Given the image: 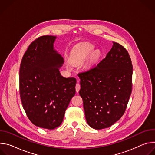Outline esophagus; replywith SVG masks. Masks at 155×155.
Segmentation results:
<instances>
[{
  "label": "esophagus",
  "mask_w": 155,
  "mask_h": 155,
  "mask_svg": "<svg viewBox=\"0 0 155 155\" xmlns=\"http://www.w3.org/2000/svg\"><path fill=\"white\" fill-rule=\"evenodd\" d=\"M80 90V85L78 84V83H77L76 86H75V90H76V92H78L79 90Z\"/></svg>",
  "instance_id": "34e87169"
}]
</instances>
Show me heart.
<instances>
[{
  "instance_id": "b5f03b06",
  "label": "heart",
  "mask_w": 155,
  "mask_h": 155,
  "mask_svg": "<svg viewBox=\"0 0 155 155\" xmlns=\"http://www.w3.org/2000/svg\"><path fill=\"white\" fill-rule=\"evenodd\" d=\"M94 47L90 43H82L75 46L71 54L69 61L72 64H78L83 62L87 58L86 64L90 66L94 64L99 59L100 51L98 50L92 51Z\"/></svg>"
}]
</instances>
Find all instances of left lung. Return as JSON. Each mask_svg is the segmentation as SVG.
Here are the masks:
<instances>
[{"label":"left lung","mask_w":155,"mask_h":155,"mask_svg":"<svg viewBox=\"0 0 155 155\" xmlns=\"http://www.w3.org/2000/svg\"><path fill=\"white\" fill-rule=\"evenodd\" d=\"M113 43L97 65L78 74L86 121L97 130L111 126L121 118L132 92L130 58L124 47Z\"/></svg>","instance_id":"obj_1"}]
</instances>
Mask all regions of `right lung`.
Instances as JSON below:
<instances>
[{
  "mask_svg": "<svg viewBox=\"0 0 155 155\" xmlns=\"http://www.w3.org/2000/svg\"><path fill=\"white\" fill-rule=\"evenodd\" d=\"M56 38L43 35L33 41L19 68V94L25 111L34 125L50 130L62 123L77 82L59 72L64 59L54 50Z\"/></svg>",
  "mask_w": 155,
  "mask_h": 155,
  "instance_id": "obj_1",
  "label": "right lung"
}]
</instances>
